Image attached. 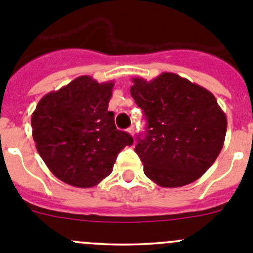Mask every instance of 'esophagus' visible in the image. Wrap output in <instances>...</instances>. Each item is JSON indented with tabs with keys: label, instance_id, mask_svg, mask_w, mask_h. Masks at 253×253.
Instances as JSON below:
<instances>
[{
	"label": "esophagus",
	"instance_id": "34e87169",
	"mask_svg": "<svg viewBox=\"0 0 253 253\" xmlns=\"http://www.w3.org/2000/svg\"><path fill=\"white\" fill-rule=\"evenodd\" d=\"M127 132H128V133L131 134V136H133V134H134V127H133V126L129 127V128L127 129Z\"/></svg>",
	"mask_w": 253,
	"mask_h": 253
}]
</instances>
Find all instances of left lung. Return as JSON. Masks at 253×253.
<instances>
[{
	"instance_id": "left-lung-1",
	"label": "left lung",
	"mask_w": 253,
	"mask_h": 253,
	"mask_svg": "<svg viewBox=\"0 0 253 253\" xmlns=\"http://www.w3.org/2000/svg\"><path fill=\"white\" fill-rule=\"evenodd\" d=\"M131 95L143 110L147 133L136 153L144 174L163 188L199 179L224 146L226 115L209 90L174 73L132 79Z\"/></svg>"
}]
</instances>
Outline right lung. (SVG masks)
<instances>
[{
    "label": "right lung",
    "instance_id": "1",
    "mask_svg": "<svg viewBox=\"0 0 253 253\" xmlns=\"http://www.w3.org/2000/svg\"><path fill=\"white\" fill-rule=\"evenodd\" d=\"M114 83L79 77L41 99L32 115L37 151L61 181L91 188L110 175L117 154L133 143L115 126L109 101Z\"/></svg>",
    "mask_w": 253,
    "mask_h": 253
}]
</instances>
